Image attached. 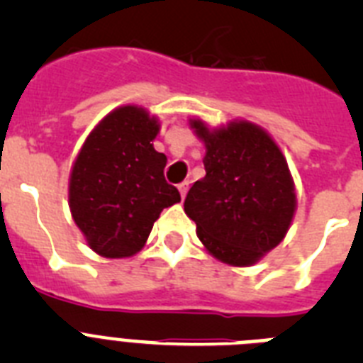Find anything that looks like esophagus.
<instances>
[{
  "mask_svg": "<svg viewBox=\"0 0 363 363\" xmlns=\"http://www.w3.org/2000/svg\"><path fill=\"white\" fill-rule=\"evenodd\" d=\"M178 189H179V194H182V198L187 196V191H189V182H187V179H185V182H182V184L178 185Z\"/></svg>",
  "mask_w": 363,
  "mask_h": 363,
  "instance_id": "obj_1",
  "label": "esophagus"
}]
</instances>
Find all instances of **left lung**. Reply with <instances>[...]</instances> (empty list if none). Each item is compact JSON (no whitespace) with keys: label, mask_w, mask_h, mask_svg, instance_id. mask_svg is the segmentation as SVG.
<instances>
[{"label":"left lung","mask_w":363,"mask_h":363,"mask_svg":"<svg viewBox=\"0 0 363 363\" xmlns=\"http://www.w3.org/2000/svg\"><path fill=\"white\" fill-rule=\"evenodd\" d=\"M205 143V178L192 185L184 209L216 259L249 267L289 230L296 192L287 160L262 127L236 120L209 129L189 120Z\"/></svg>","instance_id":"8db88e82"}]
</instances>
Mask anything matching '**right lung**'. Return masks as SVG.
<instances>
[{"instance_id":"add662e5","label":"right lung","mask_w":363,"mask_h":363,"mask_svg":"<svg viewBox=\"0 0 363 363\" xmlns=\"http://www.w3.org/2000/svg\"><path fill=\"white\" fill-rule=\"evenodd\" d=\"M156 116L138 105L108 112L86 136L69 178V207L86 245L104 258L140 252L163 209L178 203L165 154L154 149Z\"/></svg>"}]
</instances>
